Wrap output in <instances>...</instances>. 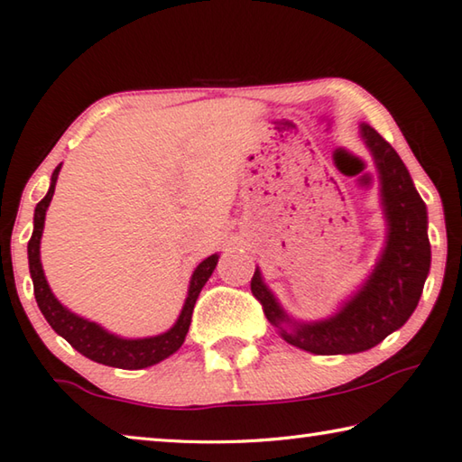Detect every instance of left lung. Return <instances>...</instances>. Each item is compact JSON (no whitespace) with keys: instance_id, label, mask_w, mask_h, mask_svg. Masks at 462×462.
I'll use <instances>...</instances> for the list:
<instances>
[{"instance_id":"obj_1","label":"left lung","mask_w":462,"mask_h":462,"mask_svg":"<svg viewBox=\"0 0 462 462\" xmlns=\"http://www.w3.org/2000/svg\"><path fill=\"white\" fill-rule=\"evenodd\" d=\"M361 136L379 171L387 220L385 248L369 279L334 316L318 322L289 318L259 269L250 281V291L283 340L314 355L363 353L400 330L416 310L430 271L426 203L395 148L369 124H361Z\"/></svg>"}]
</instances>
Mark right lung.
Wrapping results in <instances>:
<instances>
[{
  "label": "right lung",
  "mask_w": 462,
  "mask_h": 462,
  "mask_svg": "<svg viewBox=\"0 0 462 462\" xmlns=\"http://www.w3.org/2000/svg\"><path fill=\"white\" fill-rule=\"evenodd\" d=\"M60 165L54 169L51 177L49 193L38 201L34 209V232L32 238L28 242V263H30V277L34 283V297L38 308H41L46 322L59 336H62L75 350H79L83 356L91 358V361L116 366V369H146L156 363L165 361L167 356L177 353L185 342L187 330L191 324V314L198 301L199 291L206 285V281L212 277V273L217 264V254L208 256L206 261L198 264V269L193 271L189 281V291H187L185 306L179 314L175 326L171 330L162 332L159 336H151V338H120L112 332H107L96 322H89L81 316L69 311L62 303L54 297L51 291L49 283H46L42 263H41V238L44 230V217L46 209L51 206L54 185H57Z\"/></svg>",
  "instance_id": "obj_1"
}]
</instances>
